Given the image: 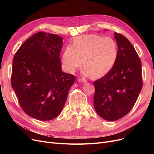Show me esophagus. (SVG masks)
<instances>
[{"label": "esophagus", "mask_w": 154, "mask_h": 154, "mask_svg": "<svg viewBox=\"0 0 154 154\" xmlns=\"http://www.w3.org/2000/svg\"><path fill=\"white\" fill-rule=\"evenodd\" d=\"M78 82H80L81 83H86L87 82L84 78H78Z\"/></svg>", "instance_id": "1"}]
</instances>
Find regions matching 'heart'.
Instances as JSON below:
<instances>
[{
  "mask_svg": "<svg viewBox=\"0 0 154 154\" xmlns=\"http://www.w3.org/2000/svg\"><path fill=\"white\" fill-rule=\"evenodd\" d=\"M118 54V45L113 39L94 34L82 35L73 40L72 46L65 49L62 62L67 72L73 73L83 60V75L101 78L112 69Z\"/></svg>",
  "mask_w": 154,
  "mask_h": 154,
  "instance_id": "heart-1",
  "label": "heart"
}]
</instances>
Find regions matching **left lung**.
Returning a JSON list of instances; mask_svg holds the SVG:
<instances>
[{
  "label": "left lung",
  "instance_id": "8db88e82",
  "mask_svg": "<svg viewBox=\"0 0 154 154\" xmlns=\"http://www.w3.org/2000/svg\"><path fill=\"white\" fill-rule=\"evenodd\" d=\"M117 60L110 72L94 82V106L101 118L110 122L124 117L132 109L142 86L141 62L130 41L114 32Z\"/></svg>",
  "mask_w": 154,
  "mask_h": 154
}]
</instances>
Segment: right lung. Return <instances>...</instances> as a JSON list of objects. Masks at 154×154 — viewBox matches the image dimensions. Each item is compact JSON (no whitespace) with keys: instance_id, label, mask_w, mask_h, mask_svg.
Instances as JSON below:
<instances>
[{"instance_id":"1","label":"right lung","mask_w":154,"mask_h":154,"mask_svg":"<svg viewBox=\"0 0 154 154\" xmlns=\"http://www.w3.org/2000/svg\"><path fill=\"white\" fill-rule=\"evenodd\" d=\"M63 38L41 31L27 39L13 58L11 86L24 112L49 121L61 112L75 81L62 71L60 53Z\"/></svg>"}]
</instances>
